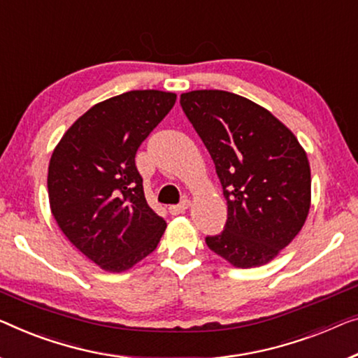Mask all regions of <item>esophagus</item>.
<instances>
[{"label":"esophagus","mask_w":358,"mask_h":358,"mask_svg":"<svg viewBox=\"0 0 358 358\" xmlns=\"http://www.w3.org/2000/svg\"><path fill=\"white\" fill-rule=\"evenodd\" d=\"M191 206V201L189 199H183L180 202V204H175V206H170L169 207V212L172 213V215H178V213H183L188 207Z\"/></svg>","instance_id":"obj_1"}]
</instances>
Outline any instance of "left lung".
I'll use <instances>...</instances> for the list:
<instances>
[{
    "label": "left lung",
    "instance_id": "1",
    "mask_svg": "<svg viewBox=\"0 0 358 358\" xmlns=\"http://www.w3.org/2000/svg\"><path fill=\"white\" fill-rule=\"evenodd\" d=\"M180 104L215 164L228 206L225 230L207 236V246L238 268L268 264L307 220V152L270 110L239 94L196 90Z\"/></svg>",
    "mask_w": 358,
    "mask_h": 358
}]
</instances>
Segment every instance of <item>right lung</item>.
<instances>
[{
  "instance_id": "obj_1",
  "label": "right lung",
  "mask_w": 358,
  "mask_h": 358,
  "mask_svg": "<svg viewBox=\"0 0 358 358\" xmlns=\"http://www.w3.org/2000/svg\"><path fill=\"white\" fill-rule=\"evenodd\" d=\"M177 94L133 90L73 122L48 167L51 213L66 238L106 271L120 273L157 248L167 223L148 206L135 156Z\"/></svg>"
}]
</instances>
